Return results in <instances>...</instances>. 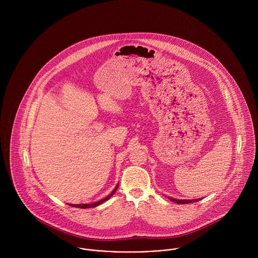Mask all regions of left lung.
Returning <instances> with one entry per match:
<instances>
[{
	"mask_svg": "<svg viewBox=\"0 0 258 258\" xmlns=\"http://www.w3.org/2000/svg\"><path fill=\"white\" fill-rule=\"evenodd\" d=\"M170 201L174 202V203H177V204H187V203H193V202H197L201 199H195V200H176V199H173V198H169Z\"/></svg>",
	"mask_w": 258,
	"mask_h": 258,
	"instance_id": "8db88e82",
	"label": "left lung"
}]
</instances>
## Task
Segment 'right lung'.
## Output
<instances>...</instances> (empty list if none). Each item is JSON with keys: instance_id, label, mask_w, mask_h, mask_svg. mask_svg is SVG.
Listing matches in <instances>:
<instances>
[{"instance_id": "obj_1", "label": "right lung", "mask_w": 258, "mask_h": 258, "mask_svg": "<svg viewBox=\"0 0 258 258\" xmlns=\"http://www.w3.org/2000/svg\"><path fill=\"white\" fill-rule=\"evenodd\" d=\"M117 187H118V185L115 187V189L112 191V193L110 194V195H108L106 198H104V199H102V200H100V201H98V202H96V203H92V204H75V205H71V206H75V207H79V208H90V207H95V206H98V205H100V204H102L103 202H105V201H107L110 197H111L115 192H116V190H117Z\"/></svg>"}]
</instances>
